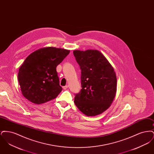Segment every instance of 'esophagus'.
Wrapping results in <instances>:
<instances>
[{"mask_svg":"<svg viewBox=\"0 0 154 154\" xmlns=\"http://www.w3.org/2000/svg\"><path fill=\"white\" fill-rule=\"evenodd\" d=\"M67 88H68V85H65V86L63 87V89H67Z\"/></svg>","mask_w":154,"mask_h":154,"instance_id":"esophagus-1","label":"esophagus"}]
</instances>
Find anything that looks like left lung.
Returning <instances> with one entry per match:
<instances>
[{"label":"left lung","instance_id":"8db88e82","mask_svg":"<svg viewBox=\"0 0 154 154\" xmlns=\"http://www.w3.org/2000/svg\"><path fill=\"white\" fill-rule=\"evenodd\" d=\"M73 54L81 70L80 92L74 103L87 116H95L107 110L117 91L114 68L100 52L94 50H75Z\"/></svg>","mask_w":154,"mask_h":154}]
</instances>
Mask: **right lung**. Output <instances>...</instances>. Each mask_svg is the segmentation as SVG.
<instances>
[{
    "label": "right lung",
    "instance_id": "obj_1",
    "mask_svg": "<svg viewBox=\"0 0 154 154\" xmlns=\"http://www.w3.org/2000/svg\"><path fill=\"white\" fill-rule=\"evenodd\" d=\"M70 51L45 47L32 52L20 66L18 80L23 96L35 104H42L57 97L62 91L57 66Z\"/></svg>",
    "mask_w": 154,
    "mask_h": 154
}]
</instances>
